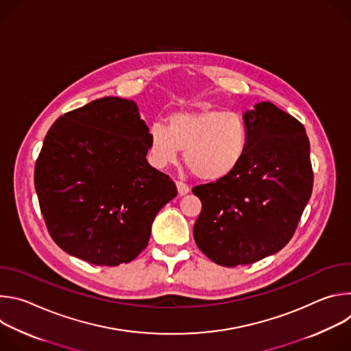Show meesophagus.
<instances>
[{"label": "esophagus", "mask_w": 351, "mask_h": 351, "mask_svg": "<svg viewBox=\"0 0 351 351\" xmlns=\"http://www.w3.org/2000/svg\"><path fill=\"white\" fill-rule=\"evenodd\" d=\"M176 187H178V193H179V195H184V194H187L189 191H190V187H189V184H186V183H183V182H176Z\"/></svg>", "instance_id": "34e87169"}]
</instances>
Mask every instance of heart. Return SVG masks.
<instances>
[{"mask_svg":"<svg viewBox=\"0 0 351 351\" xmlns=\"http://www.w3.org/2000/svg\"><path fill=\"white\" fill-rule=\"evenodd\" d=\"M248 145V129L237 112L202 110L175 112L167 128L154 125L149 130V157L165 168L184 152V162L194 176L218 180L232 173L243 160Z\"/></svg>","mask_w":351,"mask_h":351,"instance_id":"b5f03b06","label":"heart"}]
</instances>
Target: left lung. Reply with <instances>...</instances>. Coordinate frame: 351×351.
<instances>
[{
	"label": "left lung",
	"mask_w": 351,
	"mask_h": 351,
	"mask_svg": "<svg viewBox=\"0 0 351 351\" xmlns=\"http://www.w3.org/2000/svg\"><path fill=\"white\" fill-rule=\"evenodd\" d=\"M248 145L237 168L193 187L202 199L193 236L222 267L278 253L293 237L313 191L310 141L302 122L264 101L243 115Z\"/></svg>",
	"instance_id": "1"
}]
</instances>
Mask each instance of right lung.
Segmentation results:
<instances>
[{
  "label": "right lung",
  "mask_w": 351,
  "mask_h": 351,
  "mask_svg": "<svg viewBox=\"0 0 351 351\" xmlns=\"http://www.w3.org/2000/svg\"><path fill=\"white\" fill-rule=\"evenodd\" d=\"M149 133L132 99L104 97L45 134L34 187L49 236L65 253L117 267L147 247L175 182L147 162Z\"/></svg>",
  "instance_id": "right-lung-1"
}]
</instances>
